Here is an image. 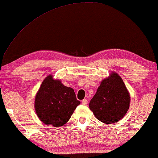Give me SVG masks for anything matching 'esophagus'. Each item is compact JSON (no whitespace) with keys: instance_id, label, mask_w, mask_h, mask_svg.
Instances as JSON below:
<instances>
[{"instance_id":"1","label":"esophagus","mask_w":158,"mask_h":158,"mask_svg":"<svg viewBox=\"0 0 158 158\" xmlns=\"http://www.w3.org/2000/svg\"><path fill=\"white\" fill-rule=\"evenodd\" d=\"M81 104H84V105H86V104H88V101H87V99H83V100L81 101Z\"/></svg>"}]
</instances>
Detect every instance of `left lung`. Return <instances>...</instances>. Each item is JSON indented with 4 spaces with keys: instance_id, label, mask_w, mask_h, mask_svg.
<instances>
[{
    "instance_id": "left-lung-1",
    "label": "left lung",
    "mask_w": 158,
    "mask_h": 158,
    "mask_svg": "<svg viewBox=\"0 0 158 158\" xmlns=\"http://www.w3.org/2000/svg\"><path fill=\"white\" fill-rule=\"evenodd\" d=\"M130 95L117 73L102 80L89 102V109L102 123L112 124L123 118L129 110Z\"/></svg>"
}]
</instances>
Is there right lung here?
<instances>
[{"mask_svg":"<svg viewBox=\"0 0 158 158\" xmlns=\"http://www.w3.org/2000/svg\"><path fill=\"white\" fill-rule=\"evenodd\" d=\"M80 104L72 88L48 75L42 82L35 97L34 107L42 123L55 127L63 126Z\"/></svg>","mask_w":158,"mask_h":158,"instance_id":"add662e5","label":"right lung"}]
</instances>
